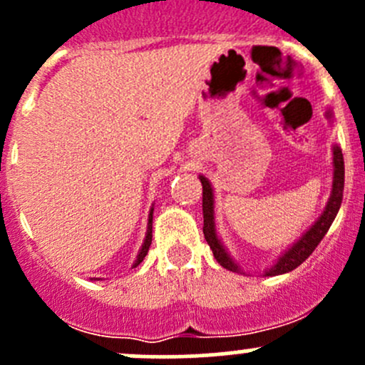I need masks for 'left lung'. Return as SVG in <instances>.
Instances as JSON below:
<instances>
[{
  "mask_svg": "<svg viewBox=\"0 0 365 365\" xmlns=\"http://www.w3.org/2000/svg\"><path fill=\"white\" fill-rule=\"evenodd\" d=\"M325 116L330 121L334 120V114L330 109H327ZM332 164H334V176H332V192H330L329 201H327L325 210H323L322 215L316 219V222L302 235L300 238L293 245H289L281 256L277 257L274 264L270 268L263 272L264 277H272V275H281L288 274V272L295 270L298 264L304 263L312 251L318 247L319 242L323 240V237L327 235L329 227L332 226L334 219H336L337 212H339L341 203H342V190H344V159H342V152L337 145L332 146ZM201 185H203V233L206 242H208L210 249H212L213 256L219 261L220 267H224L230 272H237V274H244L240 267H238L237 261L231 257V254L227 252V249L224 247V244L220 242L219 235H217L215 227V196H213V187L210 183V180L206 176L200 175Z\"/></svg>",
  "mask_w": 365,
  "mask_h": 365,
  "instance_id": "left-lung-1",
  "label": "left lung"
}]
</instances>
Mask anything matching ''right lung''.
I'll return each instance as SVG.
<instances>
[{
  "label": "right lung",
  "mask_w": 365,
  "mask_h": 365,
  "mask_svg": "<svg viewBox=\"0 0 365 365\" xmlns=\"http://www.w3.org/2000/svg\"><path fill=\"white\" fill-rule=\"evenodd\" d=\"M152 222H153V206H152V208H150V215H148V227H146V237H145V242H143L141 249H139L138 257H135V261H134V263H132V268L138 267V264L141 263L143 259H145L146 254H148L150 245H152ZM93 279H95V277H93ZM98 281H101V279H98Z\"/></svg>",
  "instance_id": "obj_1"
}]
</instances>
